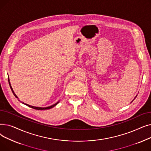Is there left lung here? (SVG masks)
<instances>
[{"instance_id": "left-lung-1", "label": "left lung", "mask_w": 151, "mask_h": 151, "mask_svg": "<svg viewBox=\"0 0 151 151\" xmlns=\"http://www.w3.org/2000/svg\"><path fill=\"white\" fill-rule=\"evenodd\" d=\"M137 97V96H136V97H134V99H133V100H134V99H135V98H136V97ZM133 101V100H132V101Z\"/></svg>"}]
</instances>
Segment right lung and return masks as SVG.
Returning a JSON list of instances; mask_svg holds the SVG:
<instances>
[{
    "instance_id": "right-lung-1",
    "label": "right lung",
    "mask_w": 151,
    "mask_h": 151,
    "mask_svg": "<svg viewBox=\"0 0 151 151\" xmlns=\"http://www.w3.org/2000/svg\"><path fill=\"white\" fill-rule=\"evenodd\" d=\"M9 85H10V88H11V90H12V92H13V95L14 96H15V97L16 98H17V99H18V97L17 96V95H16L14 93V91H13V89H12V86H11V84H10V80H9ZM59 101H58V102H57V103H55V104H54V105H51V106H47V107H45V108H42V107H36V106H31V105H27V104H24V102H22L23 104H25L26 105H27V106H29L30 108H33V109H37V110H43V109H51V108H53L54 106H55V105H58V104H59Z\"/></svg>"
}]
</instances>
